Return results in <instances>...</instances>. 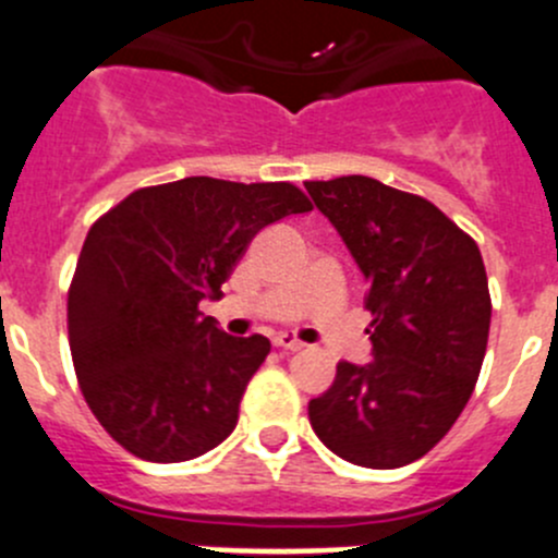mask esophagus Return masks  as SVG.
<instances>
[{
	"label": "esophagus",
	"mask_w": 558,
	"mask_h": 558,
	"mask_svg": "<svg viewBox=\"0 0 558 558\" xmlns=\"http://www.w3.org/2000/svg\"><path fill=\"white\" fill-rule=\"evenodd\" d=\"M274 347H281V350L298 352V350H303V341L298 339L295 333H277V336H274Z\"/></svg>",
	"instance_id": "34e87169"
}]
</instances>
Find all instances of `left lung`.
I'll use <instances>...</instances> for the list:
<instances>
[{
	"mask_svg": "<svg viewBox=\"0 0 558 558\" xmlns=\"http://www.w3.org/2000/svg\"><path fill=\"white\" fill-rule=\"evenodd\" d=\"M366 277L374 357L339 361L308 421L350 464L423 459L464 412L488 344L490 295L472 235L434 203L368 175L306 181Z\"/></svg>",
	"mask_w": 558,
	"mask_h": 558,
	"instance_id": "obj_1",
	"label": "left lung"
}]
</instances>
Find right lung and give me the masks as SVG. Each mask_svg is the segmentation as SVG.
<instances>
[{"label": "right lung", "mask_w": 558, "mask_h": 558, "mask_svg": "<svg viewBox=\"0 0 558 558\" xmlns=\"http://www.w3.org/2000/svg\"><path fill=\"white\" fill-rule=\"evenodd\" d=\"M312 211L290 181L190 175L143 186L92 225L68 292L75 377L99 426L154 464L217 448L271 352L203 317L266 225Z\"/></svg>", "instance_id": "add662e5"}]
</instances>
